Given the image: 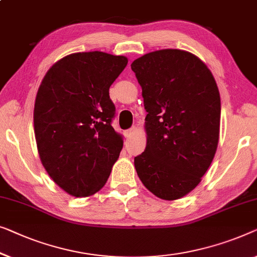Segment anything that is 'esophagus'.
Masks as SVG:
<instances>
[{
  "instance_id": "obj_1",
  "label": "esophagus",
  "mask_w": 257,
  "mask_h": 257,
  "mask_svg": "<svg viewBox=\"0 0 257 257\" xmlns=\"http://www.w3.org/2000/svg\"><path fill=\"white\" fill-rule=\"evenodd\" d=\"M135 131H136L135 126H133V127H131V128L126 130V131H125V137H126V138H130V137H131V136L133 135V133H135Z\"/></svg>"
}]
</instances>
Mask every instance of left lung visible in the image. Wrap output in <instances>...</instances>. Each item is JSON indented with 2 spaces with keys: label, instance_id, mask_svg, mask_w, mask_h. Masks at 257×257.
Instances as JSON below:
<instances>
[{
  "label": "left lung",
  "instance_id": "1",
  "mask_svg": "<svg viewBox=\"0 0 257 257\" xmlns=\"http://www.w3.org/2000/svg\"><path fill=\"white\" fill-rule=\"evenodd\" d=\"M147 111L146 150L135 158L151 192L175 200L193 190L214 158L220 95L210 69L181 50L151 52L132 62Z\"/></svg>",
  "mask_w": 257,
  "mask_h": 257
}]
</instances>
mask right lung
I'll use <instances>...</instances> for the list:
<instances>
[{
	"mask_svg": "<svg viewBox=\"0 0 257 257\" xmlns=\"http://www.w3.org/2000/svg\"><path fill=\"white\" fill-rule=\"evenodd\" d=\"M126 65L121 55L74 53L52 66L38 89L33 122L40 160L69 195L97 192L120 154L109 89Z\"/></svg>",
	"mask_w": 257,
	"mask_h": 257,
	"instance_id": "add662e5",
	"label": "right lung"
}]
</instances>
